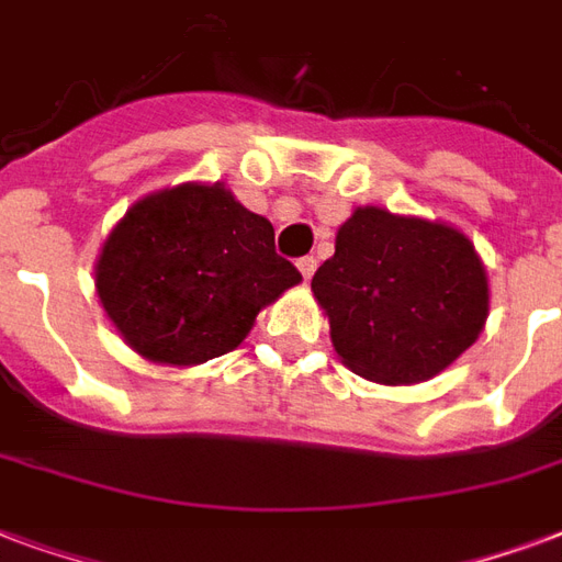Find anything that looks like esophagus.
I'll use <instances>...</instances> for the list:
<instances>
[{
	"label": "esophagus",
	"instance_id": "1",
	"mask_svg": "<svg viewBox=\"0 0 562 562\" xmlns=\"http://www.w3.org/2000/svg\"><path fill=\"white\" fill-rule=\"evenodd\" d=\"M316 263H319V260H316V257H299V272H302V276L307 278V281H311V278H314V272H316Z\"/></svg>",
	"mask_w": 562,
	"mask_h": 562
}]
</instances>
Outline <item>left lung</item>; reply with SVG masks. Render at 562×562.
I'll list each match as a JSON object with an SVG mask.
<instances>
[{"label":"left lung","mask_w":562,"mask_h":562,"mask_svg":"<svg viewBox=\"0 0 562 562\" xmlns=\"http://www.w3.org/2000/svg\"><path fill=\"white\" fill-rule=\"evenodd\" d=\"M311 290L337 358L379 385L438 376L488 319V276L474 243L447 222L385 206L352 210Z\"/></svg>","instance_id":"obj_1"}]
</instances>
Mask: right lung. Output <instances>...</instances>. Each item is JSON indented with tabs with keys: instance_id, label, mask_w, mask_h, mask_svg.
Returning a JSON list of instances; mask_svg holds the SVG:
<instances>
[{
	"instance_id": "add662e5",
	"label": "right lung",
	"mask_w": 562,
	"mask_h": 562,
	"mask_svg": "<svg viewBox=\"0 0 562 562\" xmlns=\"http://www.w3.org/2000/svg\"><path fill=\"white\" fill-rule=\"evenodd\" d=\"M302 281L276 255L269 218L225 183L138 198L100 246L94 286L109 323L150 364L195 367L236 349L257 314Z\"/></svg>"
}]
</instances>
